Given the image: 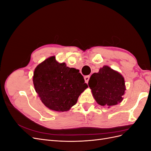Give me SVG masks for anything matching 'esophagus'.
Wrapping results in <instances>:
<instances>
[{"instance_id": "obj_1", "label": "esophagus", "mask_w": 151, "mask_h": 151, "mask_svg": "<svg viewBox=\"0 0 151 151\" xmlns=\"http://www.w3.org/2000/svg\"><path fill=\"white\" fill-rule=\"evenodd\" d=\"M89 78H90V76H87L84 77V80H85V82H86V83H88V81L89 80Z\"/></svg>"}]
</instances>
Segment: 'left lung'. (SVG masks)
Listing matches in <instances>:
<instances>
[{
    "mask_svg": "<svg viewBox=\"0 0 151 151\" xmlns=\"http://www.w3.org/2000/svg\"><path fill=\"white\" fill-rule=\"evenodd\" d=\"M88 85L97 103L108 108L121 103L126 90L124 77L108 65L91 75Z\"/></svg>",
    "mask_w": 151,
    "mask_h": 151,
    "instance_id": "obj_1",
    "label": "left lung"
}]
</instances>
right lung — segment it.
Segmentation results:
<instances>
[{
    "mask_svg": "<svg viewBox=\"0 0 151 151\" xmlns=\"http://www.w3.org/2000/svg\"><path fill=\"white\" fill-rule=\"evenodd\" d=\"M33 81L45 106L58 112L69 110L88 88L78 69L58 62L55 56L45 59L35 68Z\"/></svg>",
    "mask_w": 151,
    "mask_h": 151,
    "instance_id": "obj_1",
    "label": "right lung"
}]
</instances>
